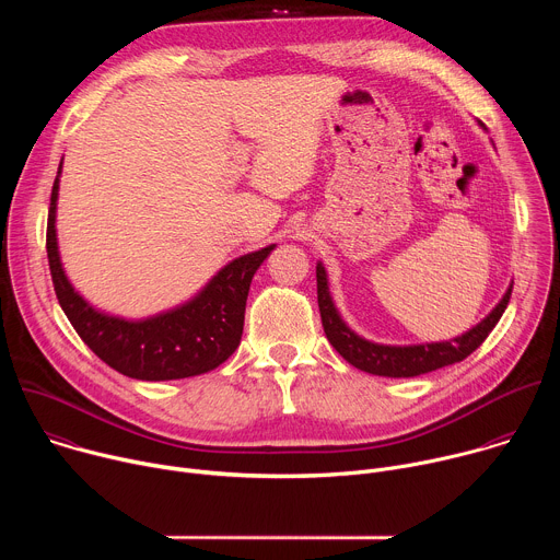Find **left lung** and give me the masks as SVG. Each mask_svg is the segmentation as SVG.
<instances>
[{
  "instance_id": "1",
  "label": "left lung",
  "mask_w": 560,
  "mask_h": 560,
  "mask_svg": "<svg viewBox=\"0 0 560 560\" xmlns=\"http://www.w3.org/2000/svg\"><path fill=\"white\" fill-rule=\"evenodd\" d=\"M512 285L505 290L503 299L492 307V312L478 322L467 332L450 339V341H434V343H417V346H385L374 343L363 337H359L341 318L328 283V272L324 264H316V299H318V312H322V324L326 330L328 341L332 348L354 368L376 374V376H389V378H408L419 376L452 363L463 361L469 357L478 346H481L488 335L499 324L508 303H510Z\"/></svg>"
}]
</instances>
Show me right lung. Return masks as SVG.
<instances>
[{
    "label": "right lung",
    "mask_w": 560,
    "mask_h": 560,
    "mask_svg": "<svg viewBox=\"0 0 560 560\" xmlns=\"http://www.w3.org/2000/svg\"><path fill=\"white\" fill-rule=\"evenodd\" d=\"M63 156L50 192L46 253L55 294L82 341L113 370L139 381L188 378L219 368L242 343L246 299L255 272L275 250L266 246L232 259L192 299L145 318H124L91 305L61 266L57 197Z\"/></svg>",
    "instance_id": "obj_1"
}]
</instances>
